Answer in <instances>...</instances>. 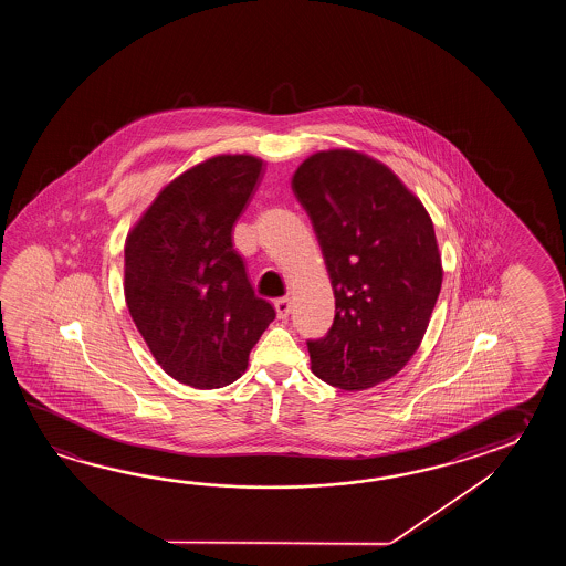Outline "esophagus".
<instances>
[{
  "label": "esophagus",
  "instance_id": "obj_1",
  "mask_svg": "<svg viewBox=\"0 0 566 566\" xmlns=\"http://www.w3.org/2000/svg\"><path fill=\"white\" fill-rule=\"evenodd\" d=\"M275 312H277L279 319L287 317L289 312H291V301H289V297H281V300L275 301Z\"/></svg>",
  "mask_w": 566,
  "mask_h": 566
}]
</instances>
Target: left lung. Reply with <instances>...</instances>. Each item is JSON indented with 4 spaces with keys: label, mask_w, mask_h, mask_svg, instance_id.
Listing matches in <instances>:
<instances>
[{
    "label": "left lung",
    "mask_w": 566,
    "mask_h": 566,
    "mask_svg": "<svg viewBox=\"0 0 566 566\" xmlns=\"http://www.w3.org/2000/svg\"><path fill=\"white\" fill-rule=\"evenodd\" d=\"M291 188L312 220L336 297L322 339H307L312 373L366 390L405 368L441 291L433 222L385 164L352 149L307 157Z\"/></svg>",
    "instance_id": "1"
}]
</instances>
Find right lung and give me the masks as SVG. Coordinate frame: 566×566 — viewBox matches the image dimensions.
<instances>
[{
    "label": "right lung",
    "mask_w": 566,
    "mask_h": 566,
    "mask_svg": "<svg viewBox=\"0 0 566 566\" xmlns=\"http://www.w3.org/2000/svg\"><path fill=\"white\" fill-rule=\"evenodd\" d=\"M263 161L217 156L157 193L125 242V301L157 364L181 385L222 388L275 319L254 295L232 227Z\"/></svg>",
    "instance_id": "add662e5"
}]
</instances>
